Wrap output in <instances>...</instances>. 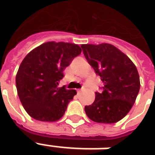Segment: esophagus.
Instances as JSON below:
<instances>
[{
  "mask_svg": "<svg viewBox=\"0 0 155 155\" xmlns=\"http://www.w3.org/2000/svg\"><path fill=\"white\" fill-rule=\"evenodd\" d=\"M77 93H78V95H80L82 93V90H78L77 91Z\"/></svg>",
  "mask_w": 155,
  "mask_h": 155,
  "instance_id": "1",
  "label": "esophagus"
}]
</instances>
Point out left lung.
Here are the masks:
<instances>
[{"instance_id": "left-lung-1", "label": "left lung", "mask_w": 155, "mask_h": 155, "mask_svg": "<svg viewBox=\"0 0 155 155\" xmlns=\"http://www.w3.org/2000/svg\"><path fill=\"white\" fill-rule=\"evenodd\" d=\"M81 47L89 64L104 82L103 91L95 92V101L85 106V112L95 123H117L128 114L139 93L137 67L111 44H85Z\"/></svg>"}]
</instances>
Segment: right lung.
Masks as SVG:
<instances>
[{
    "instance_id": "obj_1",
    "label": "right lung",
    "mask_w": 155,
    "mask_h": 155,
    "mask_svg": "<svg viewBox=\"0 0 155 155\" xmlns=\"http://www.w3.org/2000/svg\"><path fill=\"white\" fill-rule=\"evenodd\" d=\"M81 52L76 44L49 41L25 56L15 82L19 100L29 116L42 122H55L63 117L77 92L58 85L64 68Z\"/></svg>"
}]
</instances>
